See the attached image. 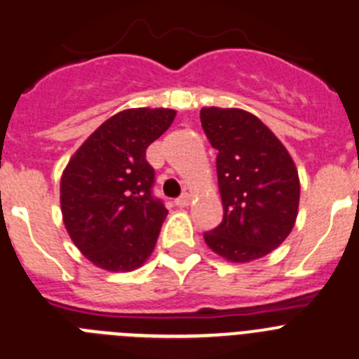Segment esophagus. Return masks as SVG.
Here are the masks:
<instances>
[{"label": "esophagus", "instance_id": "obj_1", "mask_svg": "<svg viewBox=\"0 0 359 359\" xmlns=\"http://www.w3.org/2000/svg\"><path fill=\"white\" fill-rule=\"evenodd\" d=\"M175 205L177 207H187V205H189V196L184 195V196H180V198H177Z\"/></svg>", "mask_w": 359, "mask_h": 359}]
</instances>
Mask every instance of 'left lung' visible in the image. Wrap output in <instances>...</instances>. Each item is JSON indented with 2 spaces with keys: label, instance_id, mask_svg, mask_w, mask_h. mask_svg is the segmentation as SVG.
Here are the masks:
<instances>
[{
  "label": "left lung",
  "instance_id": "obj_1",
  "mask_svg": "<svg viewBox=\"0 0 359 359\" xmlns=\"http://www.w3.org/2000/svg\"><path fill=\"white\" fill-rule=\"evenodd\" d=\"M200 120L217 150L223 221L203 233L229 262L244 264L276 250L292 232L299 175L285 145L255 115L239 108H202Z\"/></svg>",
  "mask_w": 359,
  "mask_h": 359
}]
</instances>
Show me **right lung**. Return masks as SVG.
Wrapping results in <instances>:
<instances>
[{
    "label": "right lung",
    "mask_w": 359,
    "mask_h": 359,
    "mask_svg": "<svg viewBox=\"0 0 359 359\" xmlns=\"http://www.w3.org/2000/svg\"><path fill=\"white\" fill-rule=\"evenodd\" d=\"M175 115L168 108L123 109L100 123L63 170V225L100 269L127 273L152 255L168 210L150 193L154 168L145 152Z\"/></svg>",
    "instance_id": "add662e5"
}]
</instances>
